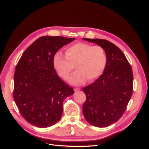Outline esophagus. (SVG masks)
<instances>
[{"label": "esophagus", "mask_w": 149, "mask_h": 149, "mask_svg": "<svg viewBox=\"0 0 149 149\" xmlns=\"http://www.w3.org/2000/svg\"><path fill=\"white\" fill-rule=\"evenodd\" d=\"M74 91L77 92V91H80V88H74Z\"/></svg>", "instance_id": "34e87169"}]
</instances>
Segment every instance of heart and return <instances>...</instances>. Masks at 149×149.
Here are the masks:
<instances>
[{
	"label": "heart",
	"instance_id": "b5f03b06",
	"mask_svg": "<svg viewBox=\"0 0 149 149\" xmlns=\"http://www.w3.org/2000/svg\"><path fill=\"white\" fill-rule=\"evenodd\" d=\"M107 57L103 47L77 42L66 48V56L57 52L53 57V65L62 79H67L74 69H77L69 79L70 84L79 85L88 79L93 81L100 76L106 65Z\"/></svg>",
	"mask_w": 149,
	"mask_h": 149
}]
</instances>
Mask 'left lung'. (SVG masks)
Returning <instances> with one entry per match:
<instances>
[{
  "instance_id": "8db88e82",
  "label": "left lung",
  "mask_w": 149,
  "mask_h": 149,
  "mask_svg": "<svg viewBox=\"0 0 149 149\" xmlns=\"http://www.w3.org/2000/svg\"><path fill=\"white\" fill-rule=\"evenodd\" d=\"M83 39L103 47L106 54L102 75L83 89L86 96L83 104L86 120L93 126L106 127L118 121L126 111L133 92L132 69L113 43L104 39Z\"/></svg>"
}]
</instances>
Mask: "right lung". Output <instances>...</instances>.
Returning a JSON list of instances; mask_svg holds the SVG:
<instances>
[{
	"instance_id": "add662e5",
	"label": "right lung",
	"mask_w": 149,
	"mask_h": 149,
	"mask_svg": "<svg viewBox=\"0 0 149 149\" xmlns=\"http://www.w3.org/2000/svg\"><path fill=\"white\" fill-rule=\"evenodd\" d=\"M75 38L43 36L23 53L15 67L13 97L23 118L45 128L61 118L65 98L73 95L72 87L63 81L53 65V57Z\"/></svg>"
}]
</instances>
